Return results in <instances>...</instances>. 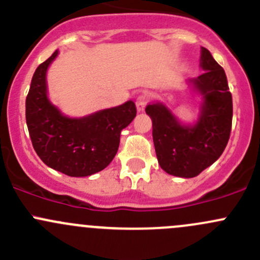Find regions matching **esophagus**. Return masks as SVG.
I'll return each mask as SVG.
<instances>
[{
    "instance_id": "obj_1",
    "label": "esophagus",
    "mask_w": 260,
    "mask_h": 260,
    "mask_svg": "<svg viewBox=\"0 0 260 260\" xmlns=\"http://www.w3.org/2000/svg\"><path fill=\"white\" fill-rule=\"evenodd\" d=\"M149 101V94L147 91H143L140 95L137 96V101H136V107H137L138 112H142L145 109L147 102Z\"/></svg>"
}]
</instances>
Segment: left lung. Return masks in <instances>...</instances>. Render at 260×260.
<instances>
[{
	"instance_id": "8db88e82",
	"label": "left lung",
	"mask_w": 260,
	"mask_h": 260,
	"mask_svg": "<svg viewBox=\"0 0 260 260\" xmlns=\"http://www.w3.org/2000/svg\"><path fill=\"white\" fill-rule=\"evenodd\" d=\"M200 67L203 74L190 81L203 95L195 124H181L162 103L146 107L159 166L167 174L185 179L198 176L221 156L232 131L233 98L224 69L205 48H201Z\"/></svg>"
}]
</instances>
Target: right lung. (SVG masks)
I'll return each instance as SVG.
<instances>
[{
	"label": "right lung",
	"instance_id": "right-lung-1",
	"mask_svg": "<svg viewBox=\"0 0 260 260\" xmlns=\"http://www.w3.org/2000/svg\"><path fill=\"white\" fill-rule=\"evenodd\" d=\"M57 50L34 73L26 96V123L31 142L46 166L72 177L106 169L119 147L120 132L135 119V102L83 118L64 115L48 98L46 72Z\"/></svg>",
	"mask_w": 260,
	"mask_h": 260
}]
</instances>
